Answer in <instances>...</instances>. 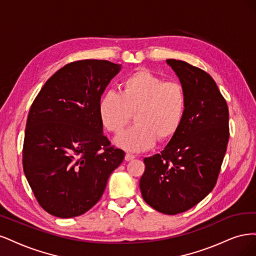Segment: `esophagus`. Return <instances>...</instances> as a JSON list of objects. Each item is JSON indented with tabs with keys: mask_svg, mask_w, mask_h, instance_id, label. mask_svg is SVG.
Wrapping results in <instances>:
<instances>
[{
	"mask_svg": "<svg viewBox=\"0 0 256 256\" xmlns=\"http://www.w3.org/2000/svg\"><path fill=\"white\" fill-rule=\"evenodd\" d=\"M134 158H136V156H134V154H132L127 152V154H125V160H126V161H131V160H134Z\"/></svg>",
	"mask_w": 256,
	"mask_h": 256,
	"instance_id": "esophagus-1",
	"label": "esophagus"
}]
</instances>
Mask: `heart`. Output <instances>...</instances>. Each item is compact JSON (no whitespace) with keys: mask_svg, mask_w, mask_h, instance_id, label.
Listing matches in <instances>:
<instances>
[{"mask_svg":"<svg viewBox=\"0 0 256 256\" xmlns=\"http://www.w3.org/2000/svg\"><path fill=\"white\" fill-rule=\"evenodd\" d=\"M186 94L177 82H164L147 70L127 76L120 92H106L100 98L98 113L106 130L120 134L131 120L134 125L115 138V145L129 152L148 150L156 142L171 138L186 114Z\"/></svg>","mask_w":256,"mask_h":256,"instance_id":"heart-1","label":"heart"}]
</instances>
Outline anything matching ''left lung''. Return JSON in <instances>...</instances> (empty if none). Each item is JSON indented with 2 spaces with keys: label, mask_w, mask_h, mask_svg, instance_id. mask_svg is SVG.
Segmentation results:
<instances>
[{
  "label": "left lung",
  "mask_w": 256,
  "mask_h": 256,
  "mask_svg": "<svg viewBox=\"0 0 256 256\" xmlns=\"http://www.w3.org/2000/svg\"><path fill=\"white\" fill-rule=\"evenodd\" d=\"M184 90L180 128L160 154L144 158L140 189L157 212L176 214L209 194L218 178L228 142V109L214 79L186 62L166 60Z\"/></svg>",
  "instance_id": "8db88e82"
}]
</instances>
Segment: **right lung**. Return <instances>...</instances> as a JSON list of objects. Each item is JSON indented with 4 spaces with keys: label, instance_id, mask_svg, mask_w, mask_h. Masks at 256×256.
<instances>
[{
    "label": "right lung",
    "instance_id": "obj_1",
    "mask_svg": "<svg viewBox=\"0 0 256 256\" xmlns=\"http://www.w3.org/2000/svg\"><path fill=\"white\" fill-rule=\"evenodd\" d=\"M122 65L83 60L60 68L30 106L23 171L38 203L58 218L86 212L125 157L104 136L98 104Z\"/></svg>",
    "mask_w": 256,
    "mask_h": 256
}]
</instances>
